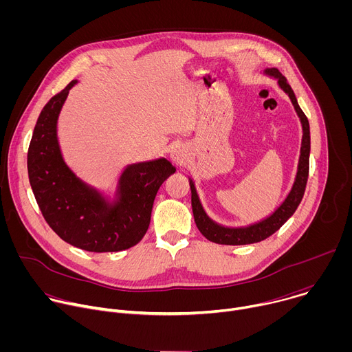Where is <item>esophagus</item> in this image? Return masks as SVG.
Instances as JSON below:
<instances>
[{"mask_svg": "<svg viewBox=\"0 0 352 352\" xmlns=\"http://www.w3.org/2000/svg\"><path fill=\"white\" fill-rule=\"evenodd\" d=\"M171 160L175 163V164H184L185 160H186V153L184 148H175L174 152L171 153Z\"/></svg>", "mask_w": 352, "mask_h": 352, "instance_id": "esophagus-1", "label": "esophagus"}]
</instances>
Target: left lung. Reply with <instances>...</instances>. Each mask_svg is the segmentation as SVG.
Masks as SVG:
<instances>
[{
  "label": "left lung",
  "mask_w": 352,
  "mask_h": 352,
  "mask_svg": "<svg viewBox=\"0 0 352 352\" xmlns=\"http://www.w3.org/2000/svg\"><path fill=\"white\" fill-rule=\"evenodd\" d=\"M266 72L274 78L278 79V85L283 87V90L289 96L291 102L294 104V109L300 118V122H302V146H300V156H299V164H298V173L296 178L294 182V186L284 200V204L266 220L254 224L246 228H226L221 227L216 223H213L206 213L202 209V205L199 202V197L196 195L195 186L192 181L189 182L190 185V192H192V212H193V219L196 223V227L199 231L204 234L209 241L221 243V245H248V243H255L261 242L270 235H273L296 210L299 206L300 200L304 197L307 182H308V175H309V152H311V133H309V121L304 111L300 110L298 106V102L295 98V94L287 82V79L281 75L278 69H266Z\"/></svg>",
  "instance_id": "left-lung-1"
}]
</instances>
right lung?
<instances>
[{"label":"right lung","mask_w":352,"mask_h":352,"mask_svg":"<svg viewBox=\"0 0 352 352\" xmlns=\"http://www.w3.org/2000/svg\"><path fill=\"white\" fill-rule=\"evenodd\" d=\"M75 83L50 98L38 116L28 150L30 186L44 220L61 239L89 252H118L144 236L156 193L175 168L166 159L129 166L121 177L120 204L106 205L60 153L57 118Z\"/></svg>","instance_id":"right-lung-1"}]
</instances>
